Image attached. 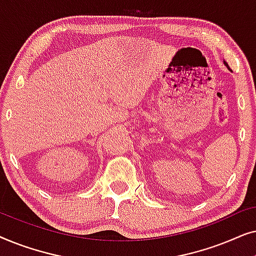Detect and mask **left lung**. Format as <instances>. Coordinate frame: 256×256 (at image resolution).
<instances>
[{"label":"left lung","mask_w":256,"mask_h":256,"mask_svg":"<svg viewBox=\"0 0 256 256\" xmlns=\"http://www.w3.org/2000/svg\"><path fill=\"white\" fill-rule=\"evenodd\" d=\"M225 64H226V62H225ZM226 65H227V64H226Z\"/></svg>","instance_id":"obj_1"}]
</instances>
